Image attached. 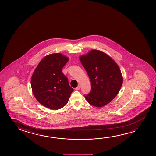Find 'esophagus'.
I'll use <instances>...</instances> for the list:
<instances>
[{"label":"esophagus","mask_w":156,"mask_h":156,"mask_svg":"<svg viewBox=\"0 0 156 156\" xmlns=\"http://www.w3.org/2000/svg\"><path fill=\"white\" fill-rule=\"evenodd\" d=\"M80 89V87L79 85H78V87H77L75 89H76V90H77V91H78V90H79Z\"/></svg>","instance_id":"esophagus-1"}]
</instances>
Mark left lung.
<instances>
[{
    "label": "left lung",
    "mask_w": 156,
    "mask_h": 156,
    "mask_svg": "<svg viewBox=\"0 0 156 156\" xmlns=\"http://www.w3.org/2000/svg\"><path fill=\"white\" fill-rule=\"evenodd\" d=\"M79 60L91 84V91L85 96L87 101L96 107L108 105L117 96L122 85L120 67L109 55L97 49L80 55Z\"/></svg>",
    "instance_id": "1"
}]
</instances>
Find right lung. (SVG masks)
Returning <instances> with one entry per match:
<instances>
[{"label": "right lung", "mask_w": 156, "mask_h": 156, "mask_svg": "<svg viewBox=\"0 0 156 156\" xmlns=\"http://www.w3.org/2000/svg\"><path fill=\"white\" fill-rule=\"evenodd\" d=\"M69 58L62 53H53L42 58L31 79L34 96L38 102L53 110L64 107L73 89L62 72Z\"/></svg>", "instance_id": "1"}]
</instances>
